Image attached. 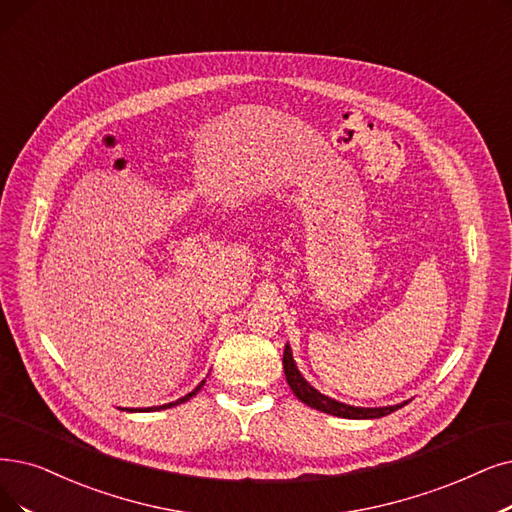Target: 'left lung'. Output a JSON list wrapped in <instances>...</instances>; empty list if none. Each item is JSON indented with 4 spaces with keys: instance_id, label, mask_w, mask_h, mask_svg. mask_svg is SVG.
<instances>
[{
    "instance_id": "1",
    "label": "left lung",
    "mask_w": 512,
    "mask_h": 512,
    "mask_svg": "<svg viewBox=\"0 0 512 512\" xmlns=\"http://www.w3.org/2000/svg\"><path fill=\"white\" fill-rule=\"evenodd\" d=\"M283 372H285V380H288L290 388L294 391V395L306 403L313 410H319L323 414H332L338 418H349V420H370V418H382L393 414L399 407L407 405V401L397 403V405H388V407H355V405H346L340 403L332 397H325L321 395L317 388H313L309 382L302 378V374L298 372V367L294 363L292 357V349L290 344H285V351H283Z\"/></svg>"
}]
</instances>
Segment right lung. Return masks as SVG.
<instances>
[{"label":"right lung","mask_w":512,"mask_h":512,"mask_svg":"<svg viewBox=\"0 0 512 512\" xmlns=\"http://www.w3.org/2000/svg\"><path fill=\"white\" fill-rule=\"evenodd\" d=\"M203 382H206V380H201L195 388H193V391L189 393V395H185V397H180V399H176V401H172V403H166V405H159V407H145V410H142V407H136V410H134V407H132V410H128V412H155V410H168V407H174V405H180V403H185V401H189L191 397H195L199 391H201V386H203Z\"/></svg>","instance_id":"add662e5"}]
</instances>
